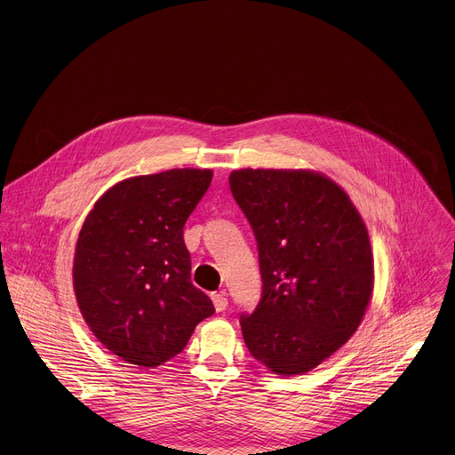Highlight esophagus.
<instances>
[{
  "instance_id": "esophagus-1",
  "label": "esophagus",
  "mask_w": 455,
  "mask_h": 455,
  "mask_svg": "<svg viewBox=\"0 0 455 455\" xmlns=\"http://www.w3.org/2000/svg\"><path fill=\"white\" fill-rule=\"evenodd\" d=\"M212 301H214V307H216L218 312H223V310H227V307H228V299H227L225 292H216V294H212Z\"/></svg>"
}]
</instances>
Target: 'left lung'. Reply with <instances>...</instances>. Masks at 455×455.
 <instances>
[{
	"label": "left lung",
	"mask_w": 455,
	"mask_h": 455,
	"mask_svg": "<svg viewBox=\"0 0 455 455\" xmlns=\"http://www.w3.org/2000/svg\"><path fill=\"white\" fill-rule=\"evenodd\" d=\"M258 243L263 292L241 314L244 345L275 374L317 366L355 332L374 288L366 227L350 197L307 171H234Z\"/></svg>",
	"instance_id": "8db88e82"
}]
</instances>
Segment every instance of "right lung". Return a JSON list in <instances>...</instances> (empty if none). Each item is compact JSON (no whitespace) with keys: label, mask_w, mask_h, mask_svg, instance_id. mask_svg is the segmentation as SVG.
<instances>
[{"label":"right lung","mask_w":455,"mask_h":455,"mask_svg":"<svg viewBox=\"0 0 455 455\" xmlns=\"http://www.w3.org/2000/svg\"><path fill=\"white\" fill-rule=\"evenodd\" d=\"M212 171L174 169L107 190L81 227L74 291L94 336L123 361L152 368L178 355L212 315L190 281L183 227Z\"/></svg>","instance_id":"right-lung-1"}]
</instances>
